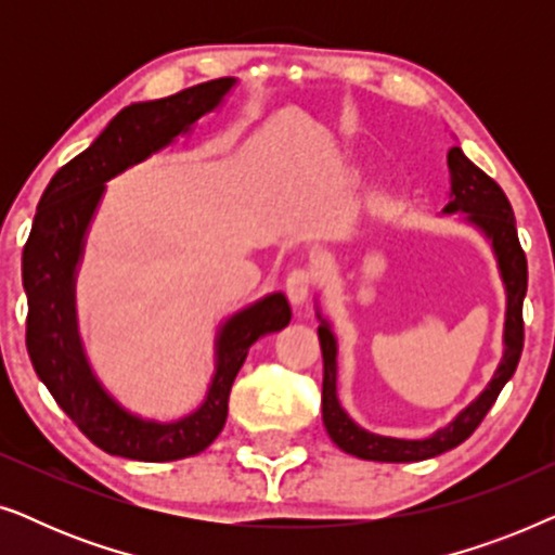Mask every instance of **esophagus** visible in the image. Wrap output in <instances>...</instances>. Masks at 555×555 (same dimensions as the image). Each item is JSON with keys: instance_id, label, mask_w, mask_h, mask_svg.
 I'll use <instances>...</instances> for the list:
<instances>
[{"instance_id": "obj_1", "label": "esophagus", "mask_w": 555, "mask_h": 555, "mask_svg": "<svg viewBox=\"0 0 555 555\" xmlns=\"http://www.w3.org/2000/svg\"><path fill=\"white\" fill-rule=\"evenodd\" d=\"M315 287V272L310 268H295L285 280L287 298H291L293 306H302L310 298Z\"/></svg>"}]
</instances>
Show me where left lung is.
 I'll use <instances>...</instances> for the list:
<instances>
[{"instance_id": "obj_1", "label": "left lung", "mask_w": 555, "mask_h": 555, "mask_svg": "<svg viewBox=\"0 0 555 555\" xmlns=\"http://www.w3.org/2000/svg\"><path fill=\"white\" fill-rule=\"evenodd\" d=\"M447 166H450L452 179V199L444 207V211L447 215L465 211L469 222L480 227L485 237L492 242V249H495L500 264V275H503L507 293L503 361H500L488 389H485L465 412H460L457 420L447 424L444 429H439L437 435H431L429 439H393L371 435V431L361 429L338 404L336 338H333L331 325L318 315L321 318L318 340H321L323 353V424L325 429H328L333 442H336L344 452L353 454V457L374 462H420L452 450V447L465 442V439L480 427L485 414H488L490 406L495 404L498 393L503 391V386L511 382L515 369H518L522 338H526V331H522V298H526L528 291V260L520 247L518 230H515L513 207L511 202H507L503 189L498 186V181H492L482 169H477V166L462 154L460 146L450 149V154H447Z\"/></svg>"}]
</instances>
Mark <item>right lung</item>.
Returning a JSON list of instances; mask_svg holds the SVG:
<instances>
[{
    "instance_id": "add662e5",
    "label": "right lung",
    "mask_w": 555,
    "mask_h": 555,
    "mask_svg": "<svg viewBox=\"0 0 555 555\" xmlns=\"http://www.w3.org/2000/svg\"><path fill=\"white\" fill-rule=\"evenodd\" d=\"M232 78L186 88L162 101L133 103L111 120L93 146L67 162L44 189L22 253L27 291V353L63 412L103 452L139 462H171L199 454L227 422L234 376L249 346L264 333L291 323L283 293H272L240 310L217 338V374L194 414L171 424L146 422L118 406L90 371L75 323V264L82 240L101 202L105 181L143 162L215 111Z\"/></svg>"
}]
</instances>
